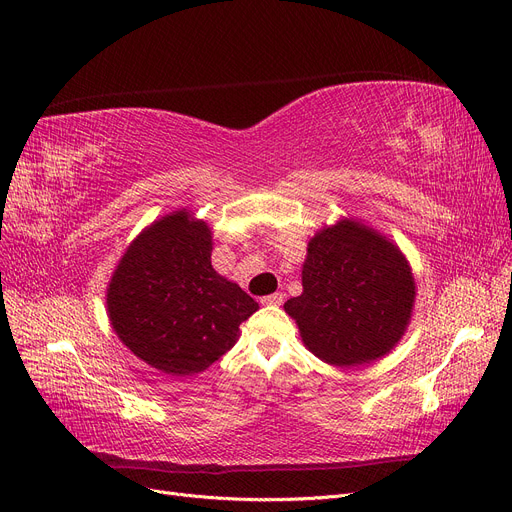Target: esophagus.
<instances>
[{
	"label": "esophagus",
	"mask_w": 512,
	"mask_h": 512,
	"mask_svg": "<svg viewBox=\"0 0 512 512\" xmlns=\"http://www.w3.org/2000/svg\"><path fill=\"white\" fill-rule=\"evenodd\" d=\"M282 302H284L282 292H274V294H267L261 298V304H265V306H280Z\"/></svg>",
	"instance_id": "esophagus-1"
}]
</instances>
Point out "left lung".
Listing matches in <instances>:
<instances>
[{"mask_svg":"<svg viewBox=\"0 0 512 512\" xmlns=\"http://www.w3.org/2000/svg\"><path fill=\"white\" fill-rule=\"evenodd\" d=\"M414 278L401 251L354 222L321 230L309 243L302 294L284 309L302 342L333 366L385 356L412 315Z\"/></svg>","mask_w":512,"mask_h":512,"instance_id":"1","label":"left lung"}]
</instances>
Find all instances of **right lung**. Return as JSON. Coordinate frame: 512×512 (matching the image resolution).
I'll return each instance as SVG.
<instances>
[{"instance_id":"right-lung-1","label":"right lung","mask_w":512,"mask_h":512,"mask_svg":"<svg viewBox=\"0 0 512 512\" xmlns=\"http://www.w3.org/2000/svg\"><path fill=\"white\" fill-rule=\"evenodd\" d=\"M121 342L166 374H195L220 360L259 304L212 267V232L187 212L142 232L107 294Z\"/></svg>"}]
</instances>
